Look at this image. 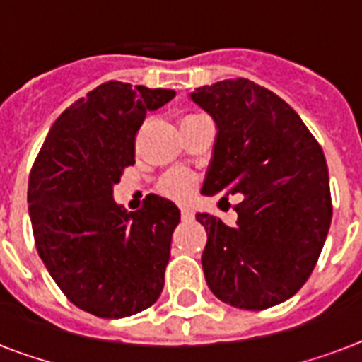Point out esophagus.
Listing matches in <instances>:
<instances>
[{
  "mask_svg": "<svg viewBox=\"0 0 362 362\" xmlns=\"http://www.w3.org/2000/svg\"><path fill=\"white\" fill-rule=\"evenodd\" d=\"M180 214H182V220L187 221V220H192V218H193V210L189 209V206H182Z\"/></svg>",
  "mask_w": 362,
  "mask_h": 362,
  "instance_id": "esophagus-1",
  "label": "esophagus"
}]
</instances>
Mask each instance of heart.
I'll use <instances>...</instances> for the list:
<instances>
[{
    "instance_id": "1",
    "label": "heart",
    "mask_w": 362,
    "mask_h": 362,
    "mask_svg": "<svg viewBox=\"0 0 362 362\" xmlns=\"http://www.w3.org/2000/svg\"><path fill=\"white\" fill-rule=\"evenodd\" d=\"M195 176L186 173V170H173L169 175H165L159 182V189L173 199H186L189 197L195 189Z\"/></svg>"
}]
</instances>
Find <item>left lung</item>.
<instances>
[{
  "instance_id": "8db88e82",
  "label": "left lung",
  "mask_w": 362,
  "mask_h": 362,
  "mask_svg": "<svg viewBox=\"0 0 362 362\" xmlns=\"http://www.w3.org/2000/svg\"><path fill=\"white\" fill-rule=\"evenodd\" d=\"M189 98L218 129L201 193H220V203L242 193L233 227L195 216L209 233L206 284L235 308L276 306L308 280L331 227L323 150L284 99L247 78L197 88Z\"/></svg>"
}]
</instances>
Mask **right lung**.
Listing matches in <instances>:
<instances>
[{
  "instance_id": "1",
  "label": "right lung",
  "mask_w": 362,
  "mask_h": 362,
  "mask_svg": "<svg viewBox=\"0 0 362 362\" xmlns=\"http://www.w3.org/2000/svg\"><path fill=\"white\" fill-rule=\"evenodd\" d=\"M175 95L105 82L59 115L31 167L28 210L39 257L71 303L99 317L139 314L163 289L180 210L148 195L127 212L112 187L135 163L148 110Z\"/></svg>"
}]
</instances>
